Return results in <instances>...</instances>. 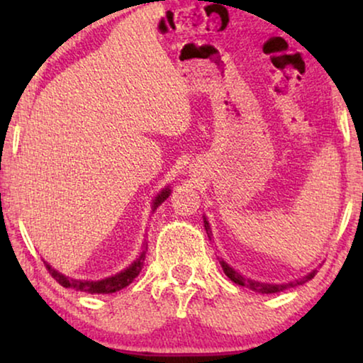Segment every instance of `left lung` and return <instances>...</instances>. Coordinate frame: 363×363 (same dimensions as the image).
Returning a JSON list of instances; mask_svg holds the SVG:
<instances>
[{
    "instance_id": "8db88e82",
    "label": "left lung",
    "mask_w": 363,
    "mask_h": 363,
    "mask_svg": "<svg viewBox=\"0 0 363 363\" xmlns=\"http://www.w3.org/2000/svg\"><path fill=\"white\" fill-rule=\"evenodd\" d=\"M203 223H205V230H206V235L208 238H211V228H210V223H208L206 218H203ZM220 264L223 267V271H225V274L230 277V279L235 282L238 286H246L252 289L255 292H261V294H274V292H281L284 289H289V287H296V286H301L304 284V282L311 281L312 277L317 274V271H311L309 274L301 277V279H296V281H291V282H284V284H269V282H261V281H255V279H250V277L242 276L241 272H238L236 269H233V267L228 264L225 259L220 261Z\"/></svg>"
}]
</instances>
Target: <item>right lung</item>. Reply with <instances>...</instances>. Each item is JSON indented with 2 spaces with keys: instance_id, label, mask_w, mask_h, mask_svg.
Returning a JSON list of instances; mask_svg holds the SVG:
<instances>
[{
  "instance_id": "1",
  "label": "right lung",
  "mask_w": 363,
  "mask_h": 363,
  "mask_svg": "<svg viewBox=\"0 0 363 363\" xmlns=\"http://www.w3.org/2000/svg\"><path fill=\"white\" fill-rule=\"evenodd\" d=\"M170 193H172L170 186L163 188V190L158 193L155 198H153L152 211H155L157 208L160 206L168 196H170ZM145 252H147V242H143L142 252L138 255V257L132 262V264H128L125 269L117 272V274L108 276V277H106V279H99V281L74 279V277H69L66 274H62V272L56 271L51 264H48L46 261H44V264H46V267H48L49 274H51L62 287H69V289L87 292V294H112V292H117V291L123 289V287H127L128 284H132V281L135 279L138 274H140V271L143 267V261H145Z\"/></svg>"
}]
</instances>
